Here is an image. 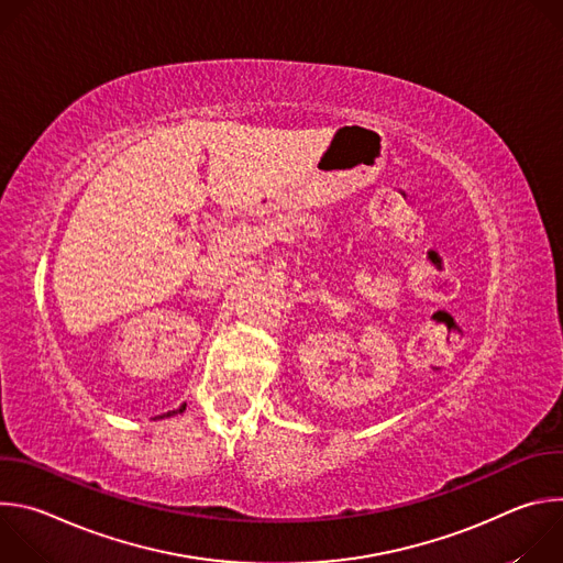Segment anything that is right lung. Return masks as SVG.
Masks as SVG:
<instances>
[{
  "instance_id": "right-lung-1",
  "label": "right lung",
  "mask_w": 563,
  "mask_h": 563,
  "mask_svg": "<svg viewBox=\"0 0 563 563\" xmlns=\"http://www.w3.org/2000/svg\"><path fill=\"white\" fill-rule=\"evenodd\" d=\"M185 408H187V404H183L178 410H174V412H167L165 417H174V415H180V412H185ZM165 417H157V419H165Z\"/></svg>"
}]
</instances>
